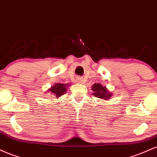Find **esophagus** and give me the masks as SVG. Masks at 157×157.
Returning a JSON list of instances; mask_svg holds the SVG:
<instances>
[{"instance_id": "esophagus-1", "label": "esophagus", "mask_w": 157, "mask_h": 157, "mask_svg": "<svg viewBox=\"0 0 157 157\" xmlns=\"http://www.w3.org/2000/svg\"><path fill=\"white\" fill-rule=\"evenodd\" d=\"M76 82H77V84H84V80L82 78H78L76 80Z\"/></svg>"}]
</instances>
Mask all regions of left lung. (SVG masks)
Wrapping results in <instances>:
<instances>
[{"label": "left lung", "mask_w": 157, "mask_h": 157, "mask_svg": "<svg viewBox=\"0 0 157 157\" xmlns=\"http://www.w3.org/2000/svg\"><path fill=\"white\" fill-rule=\"evenodd\" d=\"M92 90L93 91L94 96L99 98L103 99V100L108 101L109 99L112 97V93L109 91V90L105 86H103L100 83H95L92 86Z\"/></svg>", "instance_id": "8db88e82"}]
</instances>
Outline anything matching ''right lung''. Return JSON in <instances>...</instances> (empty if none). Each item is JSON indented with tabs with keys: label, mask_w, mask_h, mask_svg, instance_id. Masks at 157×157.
I'll return each instance as SVG.
<instances>
[{
	"label": "right lung",
	"mask_w": 157,
	"mask_h": 157,
	"mask_svg": "<svg viewBox=\"0 0 157 157\" xmlns=\"http://www.w3.org/2000/svg\"><path fill=\"white\" fill-rule=\"evenodd\" d=\"M68 86H70V84H57L56 83L54 85L51 86L47 92H48L53 96L59 98L67 92Z\"/></svg>",
	"instance_id": "obj_1"
}]
</instances>
